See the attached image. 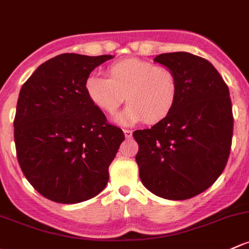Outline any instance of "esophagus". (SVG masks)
<instances>
[{"mask_svg": "<svg viewBox=\"0 0 249 249\" xmlns=\"http://www.w3.org/2000/svg\"><path fill=\"white\" fill-rule=\"evenodd\" d=\"M124 135L126 138H131L132 137V131L131 130H124Z\"/></svg>", "mask_w": 249, "mask_h": 249, "instance_id": "34e87169", "label": "esophagus"}]
</instances>
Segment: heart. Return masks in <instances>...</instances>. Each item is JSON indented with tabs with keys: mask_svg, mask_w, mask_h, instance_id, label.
<instances>
[{
	"mask_svg": "<svg viewBox=\"0 0 249 249\" xmlns=\"http://www.w3.org/2000/svg\"><path fill=\"white\" fill-rule=\"evenodd\" d=\"M86 93L94 106L112 114L126 99L130 101L114 117L124 126L142 122L158 123L172 112L178 98V80L166 67L142 59H124L108 68V77L93 74L86 80Z\"/></svg>",
	"mask_w": 249,
	"mask_h": 249,
	"instance_id": "obj_1",
	"label": "heart"
}]
</instances>
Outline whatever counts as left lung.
I'll return each mask as SVG.
<instances>
[{
    "mask_svg": "<svg viewBox=\"0 0 249 249\" xmlns=\"http://www.w3.org/2000/svg\"><path fill=\"white\" fill-rule=\"evenodd\" d=\"M154 62L178 80L172 112L151 129L137 130L136 162L154 195L185 200L208 190L228 161L232 138L228 86L210 62L188 52L161 53Z\"/></svg>",
    "mask_w": 249,
    "mask_h": 249,
    "instance_id": "left-lung-1",
    "label": "left lung"
}]
</instances>
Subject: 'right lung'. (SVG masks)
Instances as JSON below:
<instances>
[{
  "label": "right lung",
  "instance_id": "1",
  "mask_svg": "<svg viewBox=\"0 0 249 249\" xmlns=\"http://www.w3.org/2000/svg\"><path fill=\"white\" fill-rule=\"evenodd\" d=\"M112 54L62 53L39 65L21 87L14 119L18 161L48 199L76 204L108 182L125 136L86 93V80Z\"/></svg>",
  "mask_w": 249,
  "mask_h": 249
}]
</instances>
